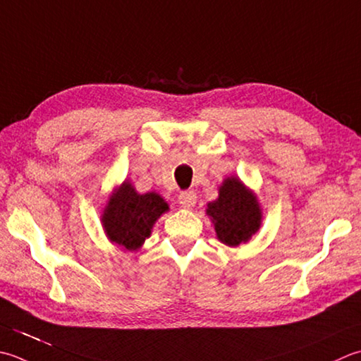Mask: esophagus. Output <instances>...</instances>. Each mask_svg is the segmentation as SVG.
I'll use <instances>...</instances> for the list:
<instances>
[{
    "mask_svg": "<svg viewBox=\"0 0 361 361\" xmlns=\"http://www.w3.org/2000/svg\"><path fill=\"white\" fill-rule=\"evenodd\" d=\"M178 202H180L181 207H185V208L189 209V208H192L194 204H195L197 195H195V192H192V190H185V192L180 194Z\"/></svg>",
    "mask_w": 361,
    "mask_h": 361,
    "instance_id": "esophagus-1",
    "label": "esophagus"
}]
</instances>
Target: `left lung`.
Masks as SVG:
<instances>
[{
    "label": "left lung",
    "mask_w": 361,
    "mask_h": 361,
    "mask_svg": "<svg viewBox=\"0 0 361 361\" xmlns=\"http://www.w3.org/2000/svg\"><path fill=\"white\" fill-rule=\"evenodd\" d=\"M207 216L219 241L228 247L247 244L263 224V209L257 194L239 180L227 176L219 186V197L208 203Z\"/></svg>",
    "instance_id": "left-lung-1"
}]
</instances>
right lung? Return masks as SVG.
Returning <instances> with one entry per match:
<instances>
[{
  "instance_id": "right-lung-1",
  "label": "right lung",
  "mask_w": 361,
  "mask_h": 361,
  "mask_svg": "<svg viewBox=\"0 0 361 361\" xmlns=\"http://www.w3.org/2000/svg\"><path fill=\"white\" fill-rule=\"evenodd\" d=\"M169 204L157 192L139 194L128 180L111 190L102 208V227L109 243L123 252H137L150 238L158 219Z\"/></svg>"
}]
</instances>
